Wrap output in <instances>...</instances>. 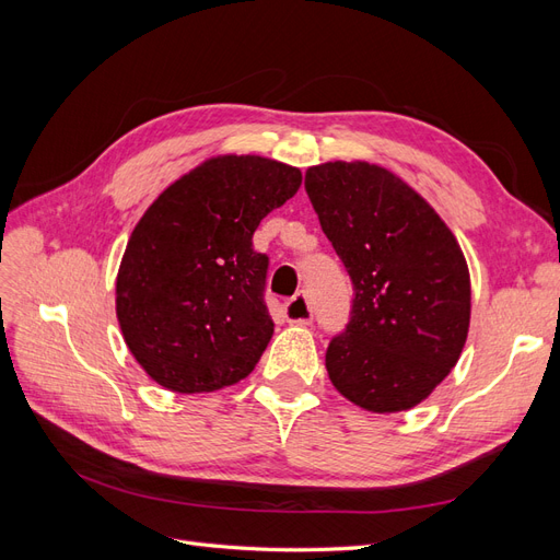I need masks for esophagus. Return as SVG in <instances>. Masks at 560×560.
<instances>
[{
	"mask_svg": "<svg viewBox=\"0 0 560 560\" xmlns=\"http://www.w3.org/2000/svg\"><path fill=\"white\" fill-rule=\"evenodd\" d=\"M282 313H284L287 322H294V325H311V322H313L311 301L303 292L294 294L290 301H287L282 306Z\"/></svg>",
	"mask_w": 560,
	"mask_h": 560,
	"instance_id": "esophagus-1",
	"label": "esophagus"
}]
</instances>
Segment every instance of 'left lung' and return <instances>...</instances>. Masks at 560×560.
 <instances>
[{
  "label": "left lung",
  "instance_id": "obj_1",
  "mask_svg": "<svg viewBox=\"0 0 560 560\" xmlns=\"http://www.w3.org/2000/svg\"><path fill=\"white\" fill-rule=\"evenodd\" d=\"M306 194L354 290L348 327L327 348V374L364 411H409L465 348V254L430 202L376 163L313 165Z\"/></svg>",
  "mask_w": 560,
  "mask_h": 560
}]
</instances>
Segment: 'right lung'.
I'll return each instance as SVG.
<instances>
[{
	"label": "right lung",
	"instance_id": "1",
	"mask_svg": "<svg viewBox=\"0 0 560 560\" xmlns=\"http://www.w3.org/2000/svg\"><path fill=\"white\" fill-rule=\"evenodd\" d=\"M301 171L264 156H212L151 202L116 276V317L132 358L165 389L214 393L252 374L273 336L264 303L261 219Z\"/></svg>",
	"mask_w": 560,
	"mask_h": 560
}]
</instances>
